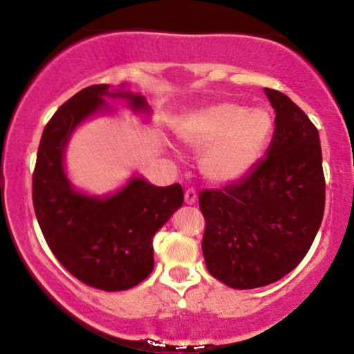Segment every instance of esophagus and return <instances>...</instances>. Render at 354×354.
Returning <instances> with one entry per match:
<instances>
[{"mask_svg": "<svg viewBox=\"0 0 354 354\" xmlns=\"http://www.w3.org/2000/svg\"><path fill=\"white\" fill-rule=\"evenodd\" d=\"M196 200H198V194H196V191H194L193 188H188V189L185 191L186 205H194V203H196Z\"/></svg>", "mask_w": 354, "mask_h": 354, "instance_id": "obj_1", "label": "esophagus"}]
</instances>
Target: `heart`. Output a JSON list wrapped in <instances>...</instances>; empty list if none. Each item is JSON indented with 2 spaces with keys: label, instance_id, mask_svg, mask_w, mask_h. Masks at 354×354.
Returning <instances> with one entry per match:
<instances>
[{
  "label": "heart",
  "instance_id": "obj_1",
  "mask_svg": "<svg viewBox=\"0 0 354 354\" xmlns=\"http://www.w3.org/2000/svg\"><path fill=\"white\" fill-rule=\"evenodd\" d=\"M273 131L271 115L263 108L250 109L221 103L191 113L178 126V135L196 151H205L201 171L206 180L236 181L258 163Z\"/></svg>",
  "mask_w": 354,
  "mask_h": 354
}]
</instances>
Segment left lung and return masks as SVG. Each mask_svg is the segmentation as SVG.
<instances>
[{
  "mask_svg": "<svg viewBox=\"0 0 354 354\" xmlns=\"http://www.w3.org/2000/svg\"><path fill=\"white\" fill-rule=\"evenodd\" d=\"M265 93L276 111L266 158L233 185L200 193L206 268L234 290L266 286L293 271L324 213L318 129L281 91Z\"/></svg>",
  "mask_w": 354,
  "mask_h": 354,
  "instance_id": "left-lung-1",
  "label": "left lung"
}]
</instances>
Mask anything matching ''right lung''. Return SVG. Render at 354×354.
Segmentation results:
<instances>
[{"instance_id":"right-lung-1","label":"right lung","mask_w":354,"mask_h":354,"mask_svg":"<svg viewBox=\"0 0 354 354\" xmlns=\"http://www.w3.org/2000/svg\"><path fill=\"white\" fill-rule=\"evenodd\" d=\"M104 96L123 98L135 113H149L145 96L109 84L81 89L44 126L33 173V205L39 228L56 259L81 283L124 291L149 276L153 236L183 205L181 185L154 186L133 176L109 196L73 188L64 171L68 140L84 120L108 109Z\"/></svg>"}]
</instances>
